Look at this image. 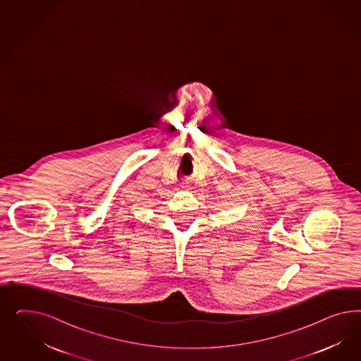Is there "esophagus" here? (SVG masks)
Masks as SVG:
<instances>
[{"label":"esophagus","instance_id":"1","mask_svg":"<svg viewBox=\"0 0 361 361\" xmlns=\"http://www.w3.org/2000/svg\"><path fill=\"white\" fill-rule=\"evenodd\" d=\"M181 188H183L184 190H190V189H192V184H189V183H181Z\"/></svg>","mask_w":361,"mask_h":361}]
</instances>
